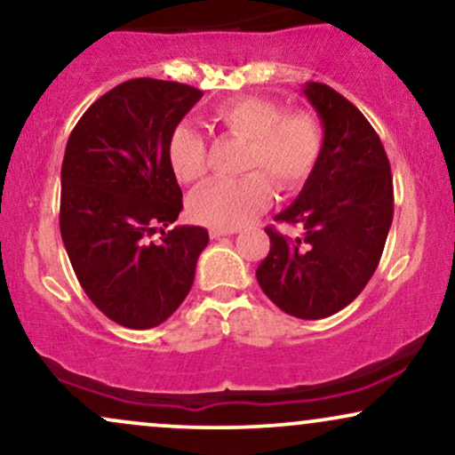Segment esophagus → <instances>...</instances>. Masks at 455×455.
Segmentation results:
<instances>
[{"instance_id":"34e87169","label":"esophagus","mask_w":455,"mask_h":455,"mask_svg":"<svg viewBox=\"0 0 455 455\" xmlns=\"http://www.w3.org/2000/svg\"><path fill=\"white\" fill-rule=\"evenodd\" d=\"M235 233H237V228H218V227L210 228L212 239H220V237H227V235H235Z\"/></svg>"}]
</instances>
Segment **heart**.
<instances>
[{
  "label": "heart",
  "instance_id": "heart-1",
  "mask_svg": "<svg viewBox=\"0 0 455 455\" xmlns=\"http://www.w3.org/2000/svg\"><path fill=\"white\" fill-rule=\"evenodd\" d=\"M213 120L245 140L243 172L239 180H216L190 196V216L218 228H237L269 205L273 180L280 190L297 188L314 172L322 152V129L309 112H286L262 97L222 103ZM169 165L178 180L195 184L207 173V146L193 124H178L169 135Z\"/></svg>",
  "mask_w": 455,
  "mask_h": 455
}]
</instances>
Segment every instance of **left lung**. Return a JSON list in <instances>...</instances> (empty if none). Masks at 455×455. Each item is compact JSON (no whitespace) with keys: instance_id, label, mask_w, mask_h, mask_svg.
<instances>
[{"instance_id":"1","label":"left lung","mask_w":455,"mask_h":455,"mask_svg":"<svg viewBox=\"0 0 455 455\" xmlns=\"http://www.w3.org/2000/svg\"><path fill=\"white\" fill-rule=\"evenodd\" d=\"M303 95L324 140L314 172L275 220L300 224V237L267 228L271 250L256 269L262 292L288 315L328 317L363 292L379 265L394 216L390 161L354 103L307 82Z\"/></svg>"}]
</instances>
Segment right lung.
Here are the masks:
<instances>
[{
  "label": "right lung",
  "instance_id": "obj_1",
  "mask_svg": "<svg viewBox=\"0 0 455 455\" xmlns=\"http://www.w3.org/2000/svg\"><path fill=\"white\" fill-rule=\"evenodd\" d=\"M204 97L195 86L135 78L82 114L61 167V237L82 290L120 326L155 328L182 305L210 235L175 227L182 190L167 144ZM156 230L162 242H149Z\"/></svg>",
  "mask_w": 455,
  "mask_h": 455
}]
</instances>
